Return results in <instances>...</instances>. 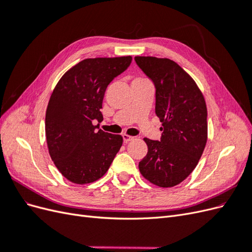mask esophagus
Segmentation results:
<instances>
[{"instance_id":"obj_1","label":"esophagus","mask_w":252,"mask_h":252,"mask_svg":"<svg viewBox=\"0 0 252 252\" xmlns=\"http://www.w3.org/2000/svg\"><path fill=\"white\" fill-rule=\"evenodd\" d=\"M133 139H134L133 136H130V135H128V134H123V140H124L125 143L130 142V141H132Z\"/></svg>"}]
</instances>
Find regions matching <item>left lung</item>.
<instances>
[{"label": "left lung", "instance_id": "left-lung-1", "mask_svg": "<svg viewBox=\"0 0 252 252\" xmlns=\"http://www.w3.org/2000/svg\"><path fill=\"white\" fill-rule=\"evenodd\" d=\"M156 86V114L163 127L161 141L144 138L148 152L139 163L152 184L168 188L193 171L207 142V107L194 80L172 60L135 57Z\"/></svg>", "mask_w": 252, "mask_h": 252}]
</instances>
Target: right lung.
<instances>
[{
	"label": "right lung",
	"instance_id": "obj_1",
	"mask_svg": "<svg viewBox=\"0 0 252 252\" xmlns=\"http://www.w3.org/2000/svg\"><path fill=\"white\" fill-rule=\"evenodd\" d=\"M132 58L85 59L67 70L53 89L45 118L50 158L74 184H89L107 172L123 138L96 130L109 83L127 69ZM98 125V124H97Z\"/></svg>",
	"mask_w": 252,
	"mask_h": 252
}]
</instances>
